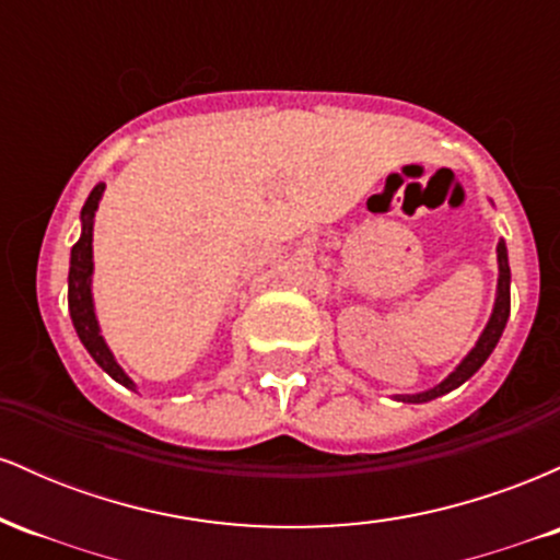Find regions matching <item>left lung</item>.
<instances>
[{"label": "left lung", "instance_id": "left-lung-1", "mask_svg": "<svg viewBox=\"0 0 560 560\" xmlns=\"http://www.w3.org/2000/svg\"><path fill=\"white\" fill-rule=\"evenodd\" d=\"M498 268H500L498 298H494L492 316H490V320H487L485 331H481L479 342L474 345V350L468 352L464 361H460L458 369H455L453 374L445 378V382L436 384L434 389L419 392V395H397V400H402V402H429V400H434V397L447 395V392L460 387L466 378H471L481 369V365H485L487 358H490V352L494 350V345H498L500 334H503V329H505L508 316H511V266H508V249H505L503 240L498 242Z\"/></svg>", "mask_w": 560, "mask_h": 560}]
</instances>
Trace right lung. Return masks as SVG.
<instances>
[{"instance_id":"right-lung-1","label":"right lung","mask_w":560,"mask_h":560,"mask_svg":"<svg viewBox=\"0 0 560 560\" xmlns=\"http://www.w3.org/2000/svg\"><path fill=\"white\" fill-rule=\"evenodd\" d=\"M105 184H96L89 195L86 202L81 208V236L79 242L70 249V273H68V307L70 318H73L75 334L89 350V355L94 358L96 365H102V371H107L115 382H120L128 389H137V384L126 376V371L115 363L110 347L105 345L100 334V324L94 316V302H92V231H94V213L96 205H100Z\"/></svg>"}]
</instances>
